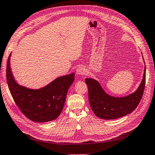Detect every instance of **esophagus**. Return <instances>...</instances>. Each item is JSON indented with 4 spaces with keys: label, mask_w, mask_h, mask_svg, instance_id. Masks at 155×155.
<instances>
[{
    "label": "esophagus",
    "mask_w": 155,
    "mask_h": 155,
    "mask_svg": "<svg viewBox=\"0 0 155 155\" xmlns=\"http://www.w3.org/2000/svg\"><path fill=\"white\" fill-rule=\"evenodd\" d=\"M76 73L79 75H84L86 74L85 69L83 67H79L76 69Z\"/></svg>",
    "instance_id": "esophagus-1"
}]
</instances>
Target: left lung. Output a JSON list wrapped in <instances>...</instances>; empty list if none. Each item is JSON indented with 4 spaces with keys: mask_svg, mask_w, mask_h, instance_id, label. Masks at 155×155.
<instances>
[{
    "mask_svg": "<svg viewBox=\"0 0 155 155\" xmlns=\"http://www.w3.org/2000/svg\"><path fill=\"white\" fill-rule=\"evenodd\" d=\"M90 105L94 114L105 120L115 119L129 114L136 108L143 95L146 84V67L138 89L127 97L115 98L107 94L93 79L86 78Z\"/></svg>",
    "mask_w": 155,
    "mask_h": 155,
    "instance_id": "left-lung-1",
    "label": "left lung"
}]
</instances>
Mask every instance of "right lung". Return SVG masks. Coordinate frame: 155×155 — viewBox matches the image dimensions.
Returning a JSON list of instances; mask_svg holds the SVG:
<instances>
[{
	"label": "right lung",
	"mask_w": 155,
	"mask_h": 155,
	"mask_svg": "<svg viewBox=\"0 0 155 155\" xmlns=\"http://www.w3.org/2000/svg\"><path fill=\"white\" fill-rule=\"evenodd\" d=\"M11 55L7 62V82L21 112L34 122H46L57 119L63 109L69 88L74 80V73L58 78L40 90L28 89L18 84L13 78L10 68Z\"/></svg>",
	"instance_id": "obj_1"
}]
</instances>
